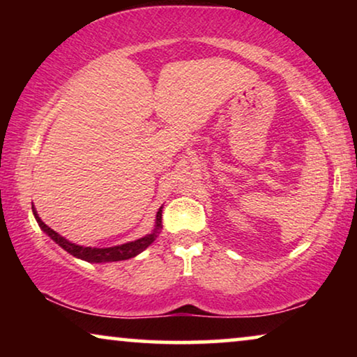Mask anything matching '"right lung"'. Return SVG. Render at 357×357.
I'll return each mask as SVG.
<instances>
[{
	"label": "right lung",
	"instance_id": "add662e5",
	"mask_svg": "<svg viewBox=\"0 0 357 357\" xmlns=\"http://www.w3.org/2000/svg\"><path fill=\"white\" fill-rule=\"evenodd\" d=\"M32 213L36 216V221L38 222V226L43 232L47 234L48 237L52 238L53 242H56L63 250H66L68 253H71L73 257L81 258L84 261H91V263H107V261H121V260H128V258H133L146 250L151 243L155 241V237L159 236V231L162 229V208H159L158 214H155V226L154 231L148 234V236L138 238L135 242H128V243H121V245H115V247H107V248H96V247H82V245H76L70 241H66L65 237H61L60 234L53 231L52 227H48L45 222L38 218V214L36 211V208L32 206Z\"/></svg>",
	"mask_w": 357,
	"mask_h": 357
}]
</instances>
